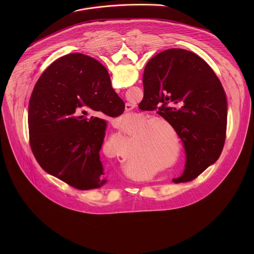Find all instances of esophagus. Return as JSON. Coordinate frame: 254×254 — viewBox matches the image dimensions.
Returning a JSON list of instances; mask_svg holds the SVG:
<instances>
[{
  "label": "esophagus",
  "instance_id": "obj_1",
  "mask_svg": "<svg viewBox=\"0 0 254 254\" xmlns=\"http://www.w3.org/2000/svg\"><path fill=\"white\" fill-rule=\"evenodd\" d=\"M132 110H133V106L131 104H129V103L126 104V112H130Z\"/></svg>",
  "mask_w": 254,
  "mask_h": 254
}]
</instances>
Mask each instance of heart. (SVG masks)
<instances>
[{"label": "heart", "instance_id": "1", "mask_svg": "<svg viewBox=\"0 0 254 254\" xmlns=\"http://www.w3.org/2000/svg\"><path fill=\"white\" fill-rule=\"evenodd\" d=\"M143 122L147 123L143 125L137 133L131 136L133 153L129 157L127 165L135 171H150L147 176L152 177L157 173L176 165L181 156V142L176 129L167 121L162 119H152V117L146 116L143 117ZM163 126L168 128L173 134L176 146V151L173 148V137L172 138L165 131ZM116 146H119V150L112 154L110 151ZM124 147V144L118 146V142L115 139L110 138L105 142L104 152L108 157L117 158L123 155Z\"/></svg>", "mask_w": 254, "mask_h": 254}]
</instances>
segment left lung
<instances>
[{
	"label": "left lung",
	"instance_id": "8db88e82",
	"mask_svg": "<svg viewBox=\"0 0 254 254\" xmlns=\"http://www.w3.org/2000/svg\"><path fill=\"white\" fill-rule=\"evenodd\" d=\"M142 83L141 102L158 111L185 146V171L174 183L194 180L219 159L224 147L228 106L220 80L197 54L173 48L150 59Z\"/></svg>",
	"mask_w": 254,
	"mask_h": 254
}]
</instances>
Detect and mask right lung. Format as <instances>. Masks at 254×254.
Segmentation results:
<instances>
[{
    "label": "right lung",
    "mask_w": 254,
    "mask_h": 254,
    "mask_svg": "<svg viewBox=\"0 0 254 254\" xmlns=\"http://www.w3.org/2000/svg\"><path fill=\"white\" fill-rule=\"evenodd\" d=\"M104 68L81 53L62 56L43 72L29 100L30 146L36 161L79 190L106 182L99 160L106 122L95 115L114 118L125 111Z\"/></svg>",
    "instance_id": "1"
}]
</instances>
